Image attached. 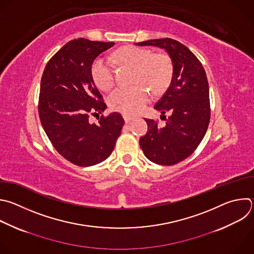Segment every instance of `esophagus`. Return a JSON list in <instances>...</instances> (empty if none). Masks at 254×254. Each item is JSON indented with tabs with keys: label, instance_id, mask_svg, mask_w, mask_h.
Instances as JSON below:
<instances>
[{
	"label": "esophagus",
	"instance_id": "obj_1",
	"mask_svg": "<svg viewBox=\"0 0 254 254\" xmlns=\"http://www.w3.org/2000/svg\"><path fill=\"white\" fill-rule=\"evenodd\" d=\"M123 117H124V120H125V122H126L127 124L129 123V122L132 120V117H130V116H128V115H126V114H124Z\"/></svg>",
	"mask_w": 254,
	"mask_h": 254
}]
</instances>
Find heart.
I'll list each match as a JSON object with an SVG mask.
<instances>
[{
  "label": "heart",
  "mask_w": 254,
  "mask_h": 254,
  "mask_svg": "<svg viewBox=\"0 0 254 254\" xmlns=\"http://www.w3.org/2000/svg\"><path fill=\"white\" fill-rule=\"evenodd\" d=\"M113 58L119 64L134 68L132 82L135 83L132 87L118 88L109 96V105L114 111L136 114L148 100V92L144 86L153 94H158L170 83L173 62L166 54H153L148 49L127 46L117 51ZM91 72L101 90L109 91L114 86L116 71L111 61L104 58L95 60Z\"/></svg>",
  "instance_id": "b5f03b06"
}]
</instances>
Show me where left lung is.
Returning a JSON list of instances; mask_svg holds the SVG:
<instances>
[{"mask_svg":"<svg viewBox=\"0 0 254 254\" xmlns=\"http://www.w3.org/2000/svg\"><path fill=\"white\" fill-rule=\"evenodd\" d=\"M138 46H154L170 55L173 77L170 87L154 105V109L170 117L162 126L144 119L147 132L139 138L144 155L152 162L173 165L189 157L202 140L210 120L209 88L205 70L194 54L182 43L170 39H155Z\"/></svg>","mask_w":254,"mask_h":254,"instance_id":"1","label":"left lung"}]
</instances>
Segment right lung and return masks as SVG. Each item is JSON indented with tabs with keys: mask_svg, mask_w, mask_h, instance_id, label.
Segmentation results:
<instances>
[{
	"mask_svg": "<svg viewBox=\"0 0 254 254\" xmlns=\"http://www.w3.org/2000/svg\"><path fill=\"white\" fill-rule=\"evenodd\" d=\"M115 43L76 39L66 43L48 62L41 80L39 116L56 150L69 162L91 166L114 150L125 121L121 114L101 116L107 105L94 82L95 59Z\"/></svg>",
	"mask_w": 254,
	"mask_h": 254,
	"instance_id": "add662e5",
	"label": "right lung"
}]
</instances>
